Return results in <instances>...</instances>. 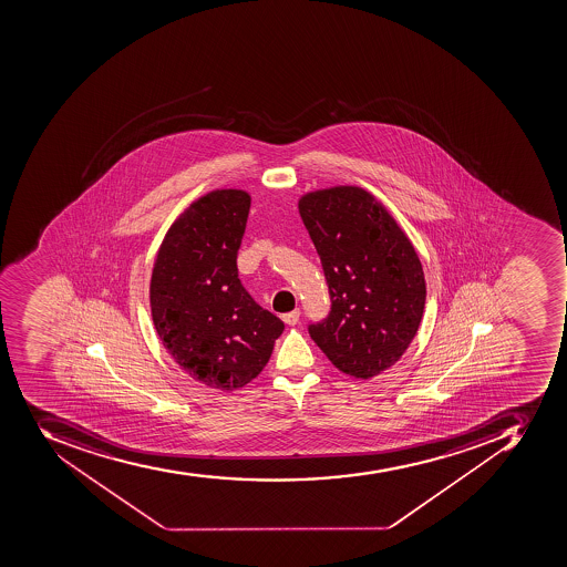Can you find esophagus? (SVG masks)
Segmentation results:
<instances>
[{
    "mask_svg": "<svg viewBox=\"0 0 567 567\" xmlns=\"http://www.w3.org/2000/svg\"><path fill=\"white\" fill-rule=\"evenodd\" d=\"M281 321L289 324V327H295L296 322L300 321V310H292V312H287L281 316Z\"/></svg>",
    "mask_w": 567,
    "mask_h": 567,
    "instance_id": "1",
    "label": "esophagus"
}]
</instances>
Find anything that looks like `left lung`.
I'll return each instance as SVG.
<instances>
[{
  "label": "left lung",
  "instance_id": "8db88e82",
  "mask_svg": "<svg viewBox=\"0 0 567 567\" xmlns=\"http://www.w3.org/2000/svg\"><path fill=\"white\" fill-rule=\"evenodd\" d=\"M303 225L318 249L332 310L310 324L313 342L350 377L396 364L417 333L426 284L405 231L373 194L357 185L303 194Z\"/></svg>",
  "mask_w": 567,
  "mask_h": 567
}]
</instances>
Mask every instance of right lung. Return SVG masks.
I'll return each mask as SVG.
<instances>
[{"label":"right lung","mask_w":567,"mask_h":567,"mask_svg":"<svg viewBox=\"0 0 567 567\" xmlns=\"http://www.w3.org/2000/svg\"><path fill=\"white\" fill-rule=\"evenodd\" d=\"M249 205L240 189L190 203L162 240L150 281L153 324L167 353L196 382L223 392L257 378L284 332L237 275Z\"/></svg>","instance_id":"add662e5"}]
</instances>
